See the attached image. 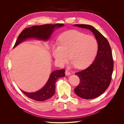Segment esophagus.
<instances>
[{"instance_id": "1", "label": "esophagus", "mask_w": 124, "mask_h": 124, "mask_svg": "<svg viewBox=\"0 0 124 124\" xmlns=\"http://www.w3.org/2000/svg\"><path fill=\"white\" fill-rule=\"evenodd\" d=\"M65 74L66 76H69V75L71 74V73L69 72L68 70H66V72H65Z\"/></svg>"}]
</instances>
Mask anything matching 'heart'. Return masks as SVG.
Masks as SVG:
<instances>
[{"mask_svg": "<svg viewBox=\"0 0 124 124\" xmlns=\"http://www.w3.org/2000/svg\"><path fill=\"white\" fill-rule=\"evenodd\" d=\"M98 49V43L94 37L77 31H70L63 33L60 38L59 44L54 45L53 55L61 66L66 64L70 57L72 66L82 69L91 64Z\"/></svg>", "mask_w": 124, "mask_h": 124, "instance_id": "b5f03b06", "label": "heart"}]
</instances>
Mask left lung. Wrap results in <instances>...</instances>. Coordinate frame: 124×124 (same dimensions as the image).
Here are the masks:
<instances>
[{
	"instance_id": "left-lung-1",
	"label": "left lung",
	"mask_w": 124,
	"mask_h": 124,
	"mask_svg": "<svg viewBox=\"0 0 124 124\" xmlns=\"http://www.w3.org/2000/svg\"><path fill=\"white\" fill-rule=\"evenodd\" d=\"M73 26L90 30L98 43V50L93 62L87 68L76 73L80 82L74 89L76 95L82 98H95L103 93L110 84L113 70L111 48L107 39L93 26L85 24Z\"/></svg>"
}]
</instances>
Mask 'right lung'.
Here are the masks:
<instances>
[{"instance_id":"1","label":"right lung","mask_w":124,"mask_h":124,"mask_svg":"<svg viewBox=\"0 0 124 124\" xmlns=\"http://www.w3.org/2000/svg\"><path fill=\"white\" fill-rule=\"evenodd\" d=\"M64 24H45L40 26H33L23 30L18 36L14 48L18 44L27 39H35L38 40L47 41L50 39L55 29L63 27ZM64 69L57 70L52 72L49 78L43 87L39 91L27 93L21 89L23 93L28 98L36 101H43L50 99L53 96L55 92V83L59 78L65 76Z\"/></svg>"}]
</instances>
